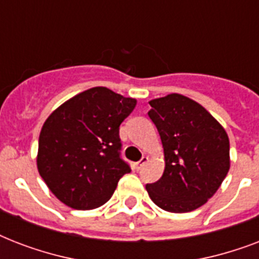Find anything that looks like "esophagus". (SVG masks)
Masks as SVG:
<instances>
[{
  "mask_svg": "<svg viewBox=\"0 0 259 259\" xmlns=\"http://www.w3.org/2000/svg\"><path fill=\"white\" fill-rule=\"evenodd\" d=\"M148 160H149V158L146 157V156H144V157L141 158V160H140V161L138 162H136V164H134V166H136V169L137 170H140L142 168V166L145 165L146 162H148Z\"/></svg>",
  "mask_w": 259,
  "mask_h": 259,
  "instance_id": "34e87169",
  "label": "esophagus"
}]
</instances>
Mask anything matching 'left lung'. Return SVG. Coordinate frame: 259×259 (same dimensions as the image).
I'll use <instances>...</instances> for the list:
<instances>
[{
	"mask_svg": "<svg viewBox=\"0 0 259 259\" xmlns=\"http://www.w3.org/2000/svg\"><path fill=\"white\" fill-rule=\"evenodd\" d=\"M149 118L164 148L161 179L146 184L150 199L169 212H189L221 187L230 169L229 136L197 102L169 94L149 102Z\"/></svg>",
	"mask_w": 259,
	"mask_h": 259,
	"instance_id": "obj_1",
	"label": "left lung"
}]
</instances>
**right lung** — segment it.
I'll use <instances>...</instances> for the list:
<instances>
[{"mask_svg": "<svg viewBox=\"0 0 259 259\" xmlns=\"http://www.w3.org/2000/svg\"><path fill=\"white\" fill-rule=\"evenodd\" d=\"M137 105L106 87H93L59 106L38 137L37 169L51 192L75 209L105 204L130 172L121 158L119 125Z\"/></svg>", "mask_w": 259, "mask_h": 259, "instance_id": "obj_1", "label": "right lung"}]
</instances>
